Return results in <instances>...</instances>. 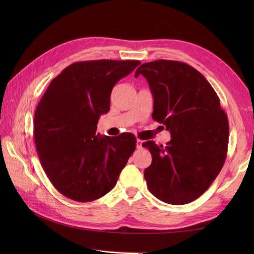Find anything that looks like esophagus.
I'll list each match as a JSON object with an SVG mask.
<instances>
[{"mask_svg": "<svg viewBox=\"0 0 254 254\" xmlns=\"http://www.w3.org/2000/svg\"><path fill=\"white\" fill-rule=\"evenodd\" d=\"M142 145H143V141H141V140H136V148H137V149L142 148Z\"/></svg>", "mask_w": 254, "mask_h": 254, "instance_id": "obj_1", "label": "esophagus"}]
</instances>
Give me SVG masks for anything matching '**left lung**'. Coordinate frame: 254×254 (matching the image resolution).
<instances>
[{
	"label": "left lung",
	"instance_id": "8db88e82",
	"mask_svg": "<svg viewBox=\"0 0 254 254\" xmlns=\"http://www.w3.org/2000/svg\"><path fill=\"white\" fill-rule=\"evenodd\" d=\"M148 81L152 119L171 132L167 146L143 143L152 161L144 171L150 193L170 204L194 201L209 189L226 161L229 123L219 97L196 68L156 60L135 72Z\"/></svg>",
	"mask_w": 254,
	"mask_h": 254
}]
</instances>
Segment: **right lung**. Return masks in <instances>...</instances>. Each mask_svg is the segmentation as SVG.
Instances as JSON below:
<instances>
[{
    "mask_svg": "<svg viewBox=\"0 0 254 254\" xmlns=\"http://www.w3.org/2000/svg\"><path fill=\"white\" fill-rule=\"evenodd\" d=\"M139 60L79 61L54 78L37 106L35 144L41 165L65 197L89 202L115 187L135 149L131 133L101 136L102 114L110 110L112 88Z\"/></svg>",
    "mask_w": 254,
    "mask_h": 254,
    "instance_id": "right-lung-1",
    "label": "right lung"
}]
</instances>
